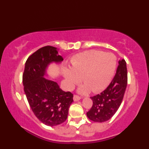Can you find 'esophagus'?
<instances>
[{
	"mask_svg": "<svg viewBox=\"0 0 149 149\" xmlns=\"http://www.w3.org/2000/svg\"><path fill=\"white\" fill-rule=\"evenodd\" d=\"M73 99H74V102H77V101L80 100L81 97H79V96H77V95H74V98H73Z\"/></svg>",
	"mask_w": 149,
	"mask_h": 149,
	"instance_id": "esophagus-1",
	"label": "esophagus"
}]
</instances>
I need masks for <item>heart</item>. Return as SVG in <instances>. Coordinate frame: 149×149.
Wrapping results in <instances>:
<instances>
[{
  "label": "heart",
  "mask_w": 149,
  "mask_h": 149,
  "mask_svg": "<svg viewBox=\"0 0 149 149\" xmlns=\"http://www.w3.org/2000/svg\"><path fill=\"white\" fill-rule=\"evenodd\" d=\"M117 64L115 56L111 53L90 50L78 53L71 60V68L63 70L66 87L69 90L81 81L85 83L78 89L81 94L93 91L98 93L109 85L114 75Z\"/></svg>",
  "instance_id": "heart-1"
}]
</instances>
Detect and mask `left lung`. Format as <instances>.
Instances as JSON below:
<instances>
[{
  "label": "left lung",
  "mask_w": 149,
  "mask_h": 149,
  "mask_svg": "<svg viewBox=\"0 0 149 149\" xmlns=\"http://www.w3.org/2000/svg\"><path fill=\"white\" fill-rule=\"evenodd\" d=\"M127 81L126 63L122 59L118 61L117 72L107 88L100 94L91 97L93 104L86 113L89 119L96 123H104L115 115L123 101Z\"/></svg>",
  "instance_id": "left-lung-1"
}]
</instances>
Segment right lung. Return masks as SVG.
Wrapping results in <instances>:
<instances>
[{
  "mask_svg": "<svg viewBox=\"0 0 149 149\" xmlns=\"http://www.w3.org/2000/svg\"><path fill=\"white\" fill-rule=\"evenodd\" d=\"M63 61L57 48L45 46L27 58L23 75L24 91L31 109L42 123L55 126L66 120L73 100L70 92L62 90L58 83L45 78L50 64Z\"/></svg>",
  "mask_w": 149,
  "mask_h": 149,
  "instance_id": "obj_1",
  "label": "right lung"
}]
</instances>
